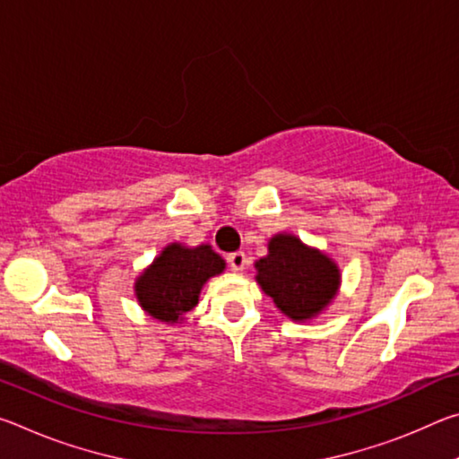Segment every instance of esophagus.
Listing matches in <instances>:
<instances>
[{
  "label": "esophagus",
  "mask_w": 459,
  "mask_h": 459,
  "mask_svg": "<svg viewBox=\"0 0 459 459\" xmlns=\"http://www.w3.org/2000/svg\"><path fill=\"white\" fill-rule=\"evenodd\" d=\"M227 261H229V265H230V269L232 271H243L245 267H247V255L243 253V251H237V253H230L229 257H227Z\"/></svg>",
  "instance_id": "esophagus-1"
}]
</instances>
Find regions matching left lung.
<instances>
[{
    "label": "left lung",
    "instance_id": "left-lung-1",
    "mask_svg": "<svg viewBox=\"0 0 459 459\" xmlns=\"http://www.w3.org/2000/svg\"><path fill=\"white\" fill-rule=\"evenodd\" d=\"M267 248L255 263L257 283L281 314L304 322L328 307L340 287V269L328 255L287 232L271 237Z\"/></svg>",
    "mask_w": 459,
    "mask_h": 459
}]
</instances>
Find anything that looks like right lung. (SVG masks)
<instances>
[{
	"mask_svg": "<svg viewBox=\"0 0 459 459\" xmlns=\"http://www.w3.org/2000/svg\"><path fill=\"white\" fill-rule=\"evenodd\" d=\"M224 267L227 263L211 245L172 243L135 279V298L147 316L178 324L196 307L202 285Z\"/></svg>",
	"mask_w": 459,
	"mask_h": 459,
	"instance_id": "add662e5",
	"label": "right lung"
}]
</instances>
